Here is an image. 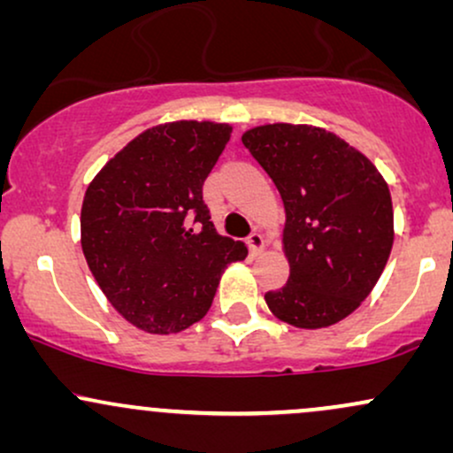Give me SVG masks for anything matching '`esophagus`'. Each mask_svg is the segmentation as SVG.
<instances>
[{
  "label": "esophagus",
  "instance_id": "esophagus-1",
  "mask_svg": "<svg viewBox=\"0 0 453 453\" xmlns=\"http://www.w3.org/2000/svg\"><path fill=\"white\" fill-rule=\"evenodd\" d=\"M247 244H249V249H251L253 256H257V253L264 249V236L259 232H251L247 238Z\"/></svg>",
  "mask_w": 453,
  "mask_h": 453
}]
</instances>
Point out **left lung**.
I'll use <instances>...</instances> for the list:
<instances>
[{
	"label": "left lung",
	"mask_w": 453,
	"mask_h": 453,
	"mask_svg": "<svg viewBox=\"0 0 453 453\" xmlns=\"http://www.w3.org/2000/svg\"><path fill=\"white\" fill-rule=\"evenodd\" d=\"M242 144L285 206L289 279L264 296L268 309L304 330L345 319L372 292L392 251L388 183L366 155L321 127L259 126L242 134Z\"/></svg>",
	"instance_id": "8db88e82"
}]
</instances>
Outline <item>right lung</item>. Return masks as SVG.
<instances>
[{"mask_svg":"<svg viewBox=\"0 0 453 453\" xmlns=\"http://www.w3.org/2000/svg\"><path fill=\"white\" fill-rule=\"evenodd\" d=\"M212 121L155 126L96 174L81 211V244L114 309L149 334H173L209 313L227 264L247 257L221 236L202 185L230 140Z\"/></svg>","mask_w":453,"mask_h":453,"instance_id":"add662e5","label":"right lung"}]
</instances>
